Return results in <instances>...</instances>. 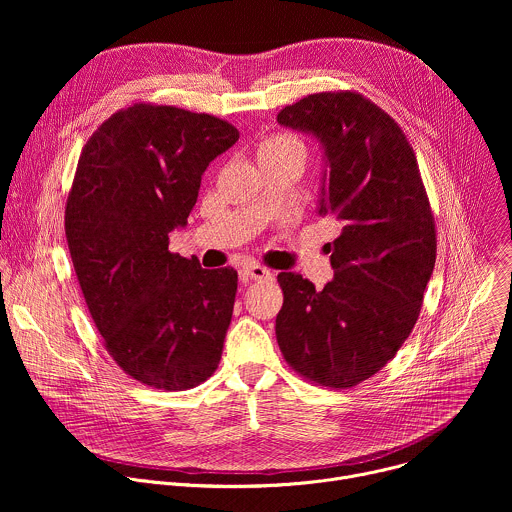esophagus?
<instances>
[{
	"mask_svg": "<svg viewBox=\"0 0 512 512\" xmlns=\"http://www.w3.org/2000/svg\"><path fill=\"white\" fill-rule=\"evenodd\" d=\"M241 277L245 281H261V279L271 277V273H269V269H265L261 265H247L241 269Z\"/></svg>",
	"mask_w": 512,
	"mask_h": 512,
	"instance_id": "obj_1",
	"label": "esophagus"
}]
</instances>
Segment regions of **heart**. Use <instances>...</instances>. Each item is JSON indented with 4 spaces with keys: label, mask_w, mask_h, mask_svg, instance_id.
Instances as JSON below:
<instances>
[{
    "label": "heart",
    "mask_w": 512,
    "mask_h": 512,
    "mask_svg": "<svg viewBox=\"0 0 512 512\" xmlns=\"http://www.w3.org/2000/svg\"><path fill=\"white\" fill-rule=\"evenodd\" d=\"M257 162H279V160H296L304 164L306 160V145L300 137L291 133H273L259 141L257 145Z\"/></svg>",
    "instance_id": "1"
}]
</instances>
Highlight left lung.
<instances>
[{
  "mask_svg": "<svg viewBox=\"0 0 512 512\" xmlns=\"http://www.w3.org/2000/svg\"><path fill=\"white\" fill-rule=\"evenodd\" d=\"M314 133L326 154L318 214L340 225L326 245L334 279L316 291L279 273L275 336L306 381L350 389L377 375L411 334L435 265V221L399 123L356 91L314 93L277 113Z\"/></svg>",
  "mask_w": 512,
  "mask_h": 512,
  "instance_id": "left-lung-1",
  "label": "left lung"
}]
</instances>
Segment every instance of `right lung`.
Masks as SVG:
<instances>
[{"mask_svg":"<svg viewBox=\"0 0 512 512\" xmlns=\"http://www.w3.org/2000/svg\"><path fill=\"white\" fill-rule=\"evenodd\" d=\"M239 131L174 105L133 103L89 137L72 180L64 231L103 346L131 379L186 391L218 367L237 271L202 269L168 249L196 204L206 166Z\"/></svg>","mask_w":512,"mask_h":512,"instance_id":"obj_1","label":"right lung"}]
</instances>
